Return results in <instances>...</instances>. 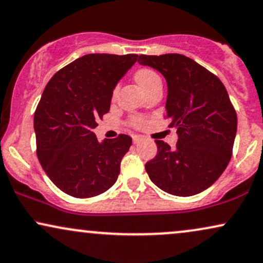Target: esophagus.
I'll return each mask as SVG.
<instances>
[{"instance_id": "obj_1", "label": "esophagus", "mask_w": 263, "mask_h": 263, "mask_svg": "<svg viewBox=\"0 0 263 263\" xmlns=\"http://www.w3.org/2000/svg\"><path fill=\"white\" fill-rule=\"evenodd\" d=\"M144 140V138L141 137V135H133V142L134 144H139V142Z\"/></svg>"}]
</instances>
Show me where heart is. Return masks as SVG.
<instances>
[{"mask_svg":"<svg viewBox=\"0 0 263 263\" xmlns=\"http://www.w3.org/2000/svg\"><path fill=\"white\" fill-rule=\"evenodd\" d=\"M135 80H137L138 85L140 86L142 91H146L148 87L156 85V84H161L160 76L151 68H141V69H139L135 73ZM116 92L117 90H115V92H113V96H116ZM132 124L137 126L141 125L142 119L139 118V117H134V118H132Z\"/></svg>","mask_w":263,"mask_h":263,"instance_id":"obj_1","label":"heart"}]
</instances>
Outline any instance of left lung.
<instances>
[{
	"label": "left lung",
	"mask_w": 263,
	"mask_h": 263,
	"mask_svg": "<svg viewBox=\"0 0 263 263\" xmlns=\"http://www.w3.org/2000/svg\"><path fill=\"white\" fill-rule=\"evenodd\" d=\"M138 62L166 78V118L178 133L174 148L155 140L157 155L145 170L168 194H199L221 177L231 161L238 119L228 92L218 77L183 54H140Z\"/></svg>",
	"instance_id": "obj_1"
}]
</instances>
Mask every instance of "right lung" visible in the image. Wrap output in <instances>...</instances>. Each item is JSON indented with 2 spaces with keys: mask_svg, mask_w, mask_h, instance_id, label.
I'll return each instance as SVG.
<instances>
[{
  "mask_svg": "<svg viewBox=\"0 0 263 263\" xmlns=\"http://www.w3.org/2000/svg\"><path fill=\"white\" fill-rule=\"evenodd\" d=\"M138 54L90 53L47 83L34 115L36 155L58 189L78 199L97 196L116 183L129 135L99 142L92 129L109 111L113 89Z\"/></svg>",
  "mask_w": 263,
  "mask_h": 263,
  "instance_id": "add662e5",
  "label": "right lung"
}]
</instances>
